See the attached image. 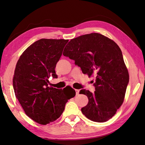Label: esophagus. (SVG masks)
Returning a JSON list of instances; mask_svg holds the SVG:
<instances>
[{
  "instance_id": "1",
  "label": "esophagus",
  "mask_w": 145,
  "mask_h": 145,
  "mask_svg": "<svg viewBox=\"0 0 145 145\" xmlns=\"http://www.w3.org/2000/svg\"><path fill=\"white\" fill-rule=\"evenodd\" d=\"M79 90H77V89H75V92H76V95H78L79 94Z\"/></svg>"
}]
</instances>
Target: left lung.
Instances as JSON below:
<instances>
[{"label": "left lung", "instance_id": "8db88e82", "mask_svg": "<svg viewBox=\"0 0 145 145\" xmlns=\"http://www.w3.org/2000/svg\"><path fill=\"white\" fill-rule=\"evenodd\" d=\"M65 48L63 55L74 60L83 73L95 76L94 93L85 89L80 91L88 98V104L81 109L82 113L91 121H108L123 102L129 82L121 49L112 40L98 33L73 39Z\"/></svg>", "mask_w": 145, "mask_h": 145}]
</instances>
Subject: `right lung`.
<instances>
[{
    "instance_id": "obj_1",
    "label": "right lung",
    "mask_w": 145,
    "mask_h": 145,
    "mask_svg": "<svg viewBox=\"0 0 145 145\" xmlns=\"http://www.w3.org/2000/svg\"><path fill=\"white\" fill-rule=\"evenodd\" d=\"M69 40L42 39L24 51L15 67L13 87L26 115L40 125L55 121L65 104L75 96L70 86L63 90L48 87V78H57L55 69Z\"/></svg>"
}]
</instances>
